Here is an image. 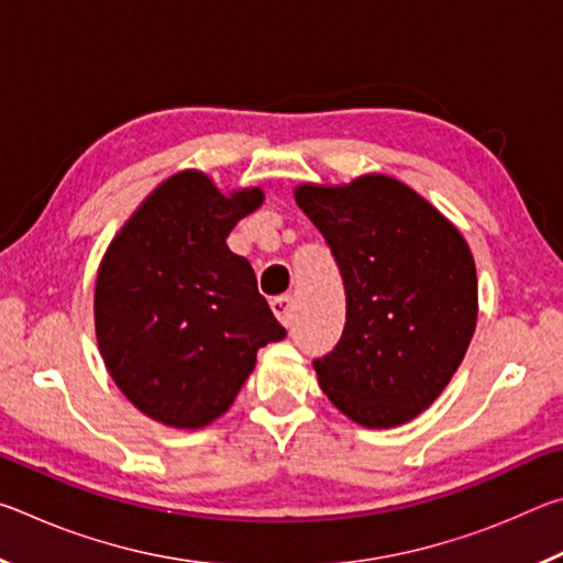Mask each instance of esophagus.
<instances>
[{
	"instance_id": "obj_1",
	"label": "esophagus",
	"mask_w": 563,
	"mask_h": 563,
	"mask_svg": "<svg viewBox=\"0 0 563 563\" xmlns=\"http://www.w3.org/2000/svg\"><path fill=\"white\" fill-rule=\"evenodd\" d=\"M271 308L283 325H290L292 322V295H278V298L271 300Z\"/></svg>"
}]
</instances>
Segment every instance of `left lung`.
Returning a JSON list of instances; mask_svg holds the SVG:
<instances>
[{
  "mask_svg": "<svg viewBox=\"0 0 563 563\" xmlns=\"http://www.w3.org/2000/svg\"><path fill=\"white\" fill-rule=\"evenodd\" d=\"M345 285L332 352L312 360L322 393L362 427L405 424L430 407L476 328V268L462 233L399 180L295 188Z\"/></svg>",
  "mask_w": 563,
  "mask_h": 563,
  "instance_id": "8db88e82",
  "label": "left lung"
}]
</instances>
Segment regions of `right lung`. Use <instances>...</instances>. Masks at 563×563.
Here are the masks:
<instances>
[{
    "label": "right lung",
    "instance_id": "add662e5",
    "mask_svg": "<svg viewBox=\"0 0 563 563\" xmlns=\"http://www.w3.org/2000/svg\"><path fill=\"white\" fill-rule=\"evenodd\" d=\"M261 203V188L223 196L201 170H180L103 255L93 290L103 365L156 422L211 424L241 393L258 350L285 338L251 263L225 245Z\"/></svg>",
    "mask_w": 563,
    "mask_h": 563
}]
</instances>
